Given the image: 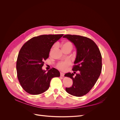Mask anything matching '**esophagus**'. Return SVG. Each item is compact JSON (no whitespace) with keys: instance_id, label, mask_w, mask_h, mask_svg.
<instances>
[{"instance_id":"34e87169","label":"esophagus","mask_w":120,"mask_h":120,"mask_svg":"<svg viewBox=\"0 0 120 120\" xmlns=\"http://www.w3.org/2000/svg\"><path fill=\"white\" fill-rule=\"evenodd\" d=\"M60 76L61 77H64V73H63V72H60Z\"/></svg>"}]
</instances>
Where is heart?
I'll return each instance as SVG.
<instances>
[{
	"mask_svg": "<svg viewBox=\"0 0 120 120\" xmlns=\"http://www.w3.org/2000/svg\"><path fill=\"white\" fill-rule=\"evenodd\" d=\"M73 47V45L71 41H65L63 43L62 45V48L63 49H72ZM71 64V61L70 60L67 59L64 60H61L57 63L56 67V68L59 69V70L62 71H66L68 67L70 66Z\"/></svg>",
	"mask_w": 120,
	"mask_h": 120,
	"instance_id": "1",
	"label": "heart"
}]
</instances>
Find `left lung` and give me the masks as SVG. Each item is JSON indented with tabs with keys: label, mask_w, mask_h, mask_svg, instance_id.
Returning a JSON list of instances; mask_svg holds the SVG:
<instances>
[{
	"label": "left lung",
	"mask_w": 120,
	"mask_h": 120,
	"mask_svg": "<svg viewBox=\"0 0 120 120\" xmlns=\"http://www.w3.org/2000/svg\"><path fill=\"white\" fill-rule=\"evenodd\" d=\"M63 38L73 42L77 48V56L72 70L79 71L75 78L73 73L65 74V77L73 81L71 87L66 90L72 96L82 97L90 92L100 77L102 68L101 53L96 43L88 38L71 34H66Z\"/></svg>",
	"instance_id": "left-lung-1"
}]
</instances>
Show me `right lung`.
Listing matches in <instances>:
<instances>
[{
  "label": "right lung",
  "mask_w": 120,
  "mask_h": 120,
  "mask_svg": "<svg viewBox=\"0 0 120 120\" xmlns=\"http://www.w3.org/2000/svg\"><path fill=\"white\" fill-rule=\"evenodd\" d=\"M64 34L41 35L25 42L19 52L16 61L18 79L22 89L31 95H38L49 87L51 79L59 77L55 68L48 72L42 70L44 60L49 57L52 46Z\"/></svg>",
  "instance_id": "1"
}]
</instances>
